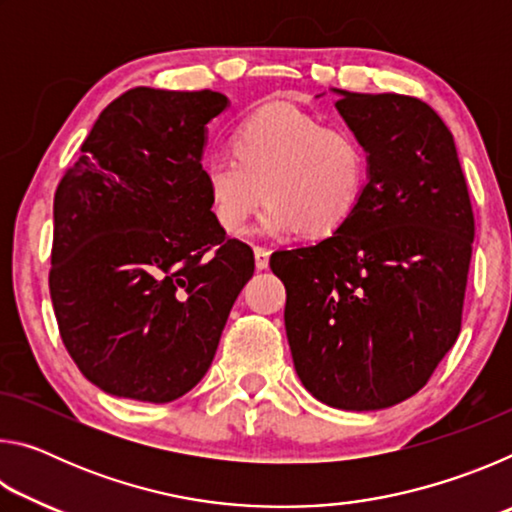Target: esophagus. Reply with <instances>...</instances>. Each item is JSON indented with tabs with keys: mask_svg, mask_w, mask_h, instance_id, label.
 Instances as JSON below:
<instances>
[{
	"mask_svg": "<svg viewBox=\"0 0 512 512\" xmlns=\"http://www.w3.org/2000/svg\"><path fill=\"white\" fill-rule=\"evenodd\" d=\"M268 257H271V250H266L262 246H255V266L257 271H264L268 266Z\"/></svg>",
	"mask_w": 512,
	"mask_h": 512,
	"instance_id": "esophagus-1",
	"label": "esophagus"
}]
</instances>
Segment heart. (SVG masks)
Segmentation results:
<instances>
[{
	"label": "heart",
	"mask_w": 512,
	"mask_h": 512,
	"mask_svg": "<svg viewBox=\"0 0 512 512\" xmlns=\"http://www.w3.org/2000/svg\"><path fill=\"white\" fill-rule=\"evenodd\" d=\"M203 176L216 221L230 235L246 230L266 192L262 235L327 237L359 210L368 153L345 128L291 103H268L239 124L235 153L205 155Z\"/></svg>",
	"instance_id": "obj_1"
}]
</instances>
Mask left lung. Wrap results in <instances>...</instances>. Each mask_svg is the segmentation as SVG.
Instances as JSON below:
<instances>
[{
	"instance_id": "left-lung-1",
	"label": "left lung",
	"mask_w": 512,
	"mask_h": 512,
	"mask_svg": "<svg viewBox=\"0 0 512 512\" xmlns=\"http://www.w3.org/2000/svg\"><path fill=\"white\" fill-rule=\"evenodd\" d=\"M339 94L368 153L352 219L314 246L277 250L284 327L307 391L343 411H377L427 384L461 332L474 214L454 137L404 94Z\"/></svg>"
}]
</instances>
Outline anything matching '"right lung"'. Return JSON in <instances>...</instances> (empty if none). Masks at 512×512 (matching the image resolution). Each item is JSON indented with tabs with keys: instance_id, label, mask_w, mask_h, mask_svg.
<instances>
[{
	"instance_id": "1",
	"label": "right lung",
	"mask_w": 512,
	"mask_h": 512,
	"mask_svg": "<svg viewBox=\"0 0 512 512\" xmlns=\"http://www.w3.org/2000/svg\"><path fill=\"white\" fill-rule=\"evenodd\" d=\"M228 106L212 90H128L56 189L58 329L110 395L164 404L192 391L253 277V250L225 237L201 164L207 124Z\"/></svg>"
}]
</instances>
